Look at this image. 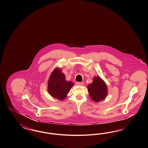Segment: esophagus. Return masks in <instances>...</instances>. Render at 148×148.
I'll return each instance as SVG.
<instances>
[{"label":"esophagus","mask_w":148,"mask_h":148,"mask_svg":"<svg viewBox=\"0 0 148 148\" xmlns=\"http://www.w3.org/2000/svg\"><path fill=\"white\" fill-rule=\"evenodd\" d=\"M76 85L78 86H83L84 85V82H76Z\"/></svg>","instance_id":"34e87169"}]
</instances>
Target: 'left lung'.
Here are the masks:
<instances>
[{"label": "left lung", "instance_id": "1", "mask_svg": "<svg viewBox=\"0 0 148 148\" xmlns=\"http://www.w3.org/2000/svg\"><path fill=\"white\" fill-rule=\"evenodd\" d=\"M90 97L95 102H99L108 95V87L99 76L94 77L93 82L87 86Z\"/></svg>", "mask_w": 148, "mask_h": 148}]
</instances>
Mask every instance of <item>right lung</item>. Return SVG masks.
<instances>
[{"instance_id":"add662e5","label":"right lung","mask_w":148,"mask_h":148,"mask_svg":"<svg viewBox=\"0 0 148 148\" xmlns=\"http://www.w3.org/2000/svg\"><path fill=\"white\" fill-rule=\"evenodd\" d=\"M74 83L66 80L64 74L61 69L56 68L51 73L48 83V90L51 96L60 100L66 98Z\"/></svg>"}]
</instances>
